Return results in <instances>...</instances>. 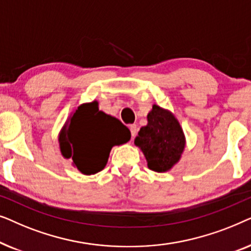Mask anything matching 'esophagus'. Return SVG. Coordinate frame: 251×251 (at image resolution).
<instances>
[{
    "label": "esophagus",
    "instance_id": "esophagus-1",
    "mask_svg": "<svg viewBox=\"0 0 251 251\" xmlns=\"http://www.w3.org/2000/svg\"><path fill=\"white\" fill-rule=\"evenodd\" d=\"M130 131H131V136H132V138L133 137H135L136 135H137V131H138V128H137V126L136 125H130Z\"/></svg>",
    "mask_w": 251,
    "mask_h": 251
}]
</instances>
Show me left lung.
<instances>
[{
	"label": "left lung",
	"instance_id": "1",
	"mask_svg": "<svg viewBox=\"0 0 251 251\" xmlns=\"http://www.w3.org/2000/svg\"><path fill=\"white\" fill-rule=\"evenodd\" d=\"M185 144L178 120L170 111L154 104L147 114V125L140 128L135 138V145L145 155L147 167L156 173L169 171L180 160Z\"/></svg>",
	"mask_w": 251,
	"mask_h": 251
}]
</instances>
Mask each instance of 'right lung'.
<instances>
[{
  "mask_svg": "<svg viewBox=\"0 0 251 251\" xmlns=\"http://www.w3.org/2000/svg\"><path fill=\"white\" fill-rule=\"evenodd\" d=\"M131 138L130 130L114 116L99 111L98 101L85 102L70 115L61 128L58 142L65 159L83 175L104 169L113 146Z\"/></svg>",
  "mask_w": 251,
  "mask_h": 251,
  "instance_id": "obj_1",
  "label": "right lung"
}]
</instances>
